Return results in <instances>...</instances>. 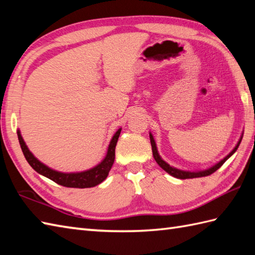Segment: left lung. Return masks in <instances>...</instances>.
Here are the masks:
<instances>
[{"label": "left lung", "instance_id": "left-lung-1", "mask_svg": "<svg viewBox=\"0 0 255 255\" xmlns=\"http://www.w3.org/2000/svg\"><path fill=\"white\" fill-rule=\"evenodd\" d=\"M241 140H242V137L240 138L239 142H238V144L236 145L235 149L232 150L231 152L226 156V158H224L220 162H218L217 164H215L214 166L209 167V169H207V170L197 171V172H191V171L178 170V169H176V167H173V166H171L170 164H167L164 160H162V158H161L159 152H158V149H156V145H155V141H154V139H153V136L150 133V142H151V147H152V154H153V158H154L155 162H156V163H158L165 172L169 173L170 175L174 176V177H176V178H181V180H185V178H194V177H203V176H207V175L213 174L214 172L217 171V170L219 169V167H220L221 165H223V164L225 163V162H226L227 160H228L232 154H234V153L236 152L237 149L239 148V144H240V142H241Z\"/></svg>", "mask_w": 255, "mask_h": 255}]
</instances>
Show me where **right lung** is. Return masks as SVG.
Here are the masks:
<instances>
[{
    "mask_svg": "<svg viewBox=\"0 0 255 255\" xmlns=\"http://www.w3.org/2000/svg\"><path fill=\"white\" fill-rule=\"evenodd\" d=\"M121 131H122V128H119L116 131V133L114 134L113 139L111 140V143L108 145L107 154L100 164L94 166L93 169H90L84 172H78V173H62L48 167L44 163H41L39 160L36 159L34 154H32L28 150L19 130H17V136H18L21 151H23L27 162H28L29 165L37 173H39V174L50 178L51 181L56 182L57 184H59V185L66 186V187H75V188H88V187H93V186L99 185L100 183H102L107 177L108 173H110L113 166L114 160H115V148H116L117 140H118L119 134H121Z\"/></svg>",
    "mask_w": 255,
    "mask_h": 255,
    "instance_id": "obj_1",
    "label": "right lung"
}]
</instances>
